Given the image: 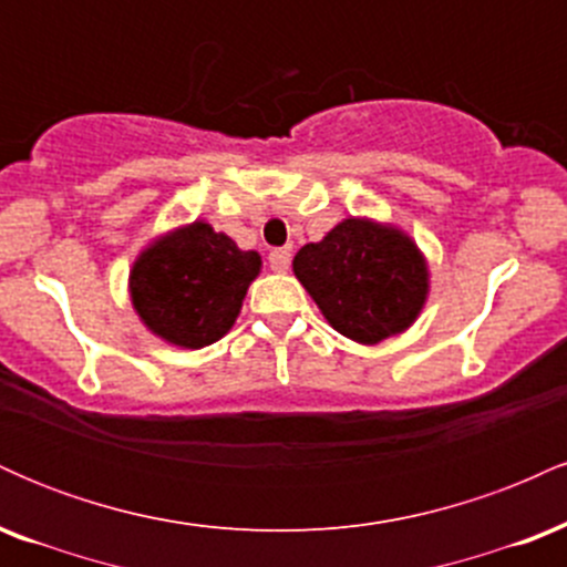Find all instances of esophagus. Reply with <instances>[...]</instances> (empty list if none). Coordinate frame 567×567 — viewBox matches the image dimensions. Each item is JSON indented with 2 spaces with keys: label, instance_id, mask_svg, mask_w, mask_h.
<instances>
[{
  "label": "esophagus",
  "instance_id": "esophagus-1",
  "mask_svg": "<svg viewBox=\"0 0 567 567\" xmlns=\"http://www.w3.org/2000/svg\"><path fill=\"white\" fill-rule=\"evenodd\" d=\"M269 266L271 271H288L290 269V250L288 247H277L269 252Z\"/></svg>",
  "mask_w": 567,
  "mask_h": 567
}]
</instances>
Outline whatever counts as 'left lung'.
I'll return each mask as SVG.
<instances>
[{"mask_svg": "<svg viewBox=\"0 0 567 567\" xmlns=\"http://www.w3.org/2000/svg\"><path fill=\"white\" fill-rule=\"evenodd\" d=\"M292 275L330 328L365 347L405 333L429 298L424 252L400 226L373 218L349 216L303 245Z\"/></svg>", "mask_w": 567, "mask_h": 567, "instance_id": "1", "label": "left lung"}]
</instances>
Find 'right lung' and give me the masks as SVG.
<instances>
[{
  "mask_svg": "<svg viewBox=\"0 0 567 567\" xmlns=\"http://www.w3.org/2000/svg\"><path fill=\"white\" fill-rule=\"evenodd\" d=\"M258 275L256 250H239L207 220H194L143 247L130 269V301L165 343L202 349L229 333Z\"/></svg>",
  "mask_w": 567,
  "mask_h": 567,
  "instance_id": "1",
  "label": "right lung"
}]
</instances>
